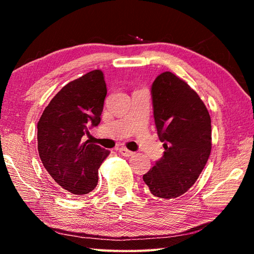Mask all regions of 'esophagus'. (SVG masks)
Segmentation results:
<instances>
[{"mask_svg": "<svg viewBox=\"0 0 254 254\" xmlns=\"http://www.w3.org/2000/svg\"><path fill=\"white\" fill-rule=\"evenodd\" d=\"M119 152L124 157H131V156H133V153H134V152H132V151H130V150H127V148H123V147L119 149Z\"/></svg>", "mask_w": 254, "mask_h": 254, "instance_id": "esophagus-1", "label": "esophagus"}]
</instances>
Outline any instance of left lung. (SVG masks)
<instances>
[{
    "label": "left lung",
    "instance_id": "left-lung-1",
    "mask_svg": "<svg viewBox=\"0 0 254 254\" xmlns=\"http://www.w3.org/2000/svg\"><path fill=\"white\" fill-rule=\"evenodd\" d=\"M153 118L165 152L143 182L151 194L173 199L186 192L203 171L212 149L210 117L186 81L170 71L151 86Z\"/></svg>",
    "mask_w": 254,
    "mask_h": 254
}]
</instances>
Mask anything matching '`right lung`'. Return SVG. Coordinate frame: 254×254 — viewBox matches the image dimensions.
Wrapping results in <instances>:
<instances>
[{"instance_id": "add662e5", "label": "right lung", "mask_w": 254, "mask_h": 254, "mask_svg": "<svg viewBox=\"0 0 254 254\" xmlns=\"http://www.w3.org/2000/svg\"><path fill=\"white\" fill-rule=\"evenodd\" d=\"M107 89L101 70L89 71L56 94L38 122V151L58 186L74 195L96 187L98 168L110 151L83 140L97 127Z\"/></svg>"}]
</instances>
